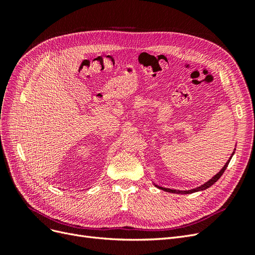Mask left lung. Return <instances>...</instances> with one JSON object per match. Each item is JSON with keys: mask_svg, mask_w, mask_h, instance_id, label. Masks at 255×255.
Here are the masks:
<instances>
[{"mask_svg": "<svg viewBox=\"0 0 255 255\" xmlns=\"http://www.w3.org/2000/svg\"><path fill=\"white\" fill-rule=\"evenodd\" d=\"M234 153H235V149H234V152L232 153V155H231V157L229 158V160L226 163V165L223 166V168L221 169V170H220L217 174H216L215 176H213L210 181H207L205 184L201 185V186H199V187H197V188H195V189H190V190H176V189H170V188H164V187H161V186H157V185H155V186H156L157 188L161 189V190H165V191H168V192H172V194H184V195L192 194V192H197V191H200V190H204V189H206V188H208V187H211L213 184H215L216 182H217V181L220 179V176L223 174V172L226 171V169H227V167H228V165H229V163H230L231 158H232V156L234 155Z\"/></svg>", "mask_w": 255, "mask_h": 255, "instance_id": "8db88e82", "label": "left lung"}]
</instances>
